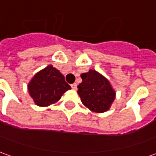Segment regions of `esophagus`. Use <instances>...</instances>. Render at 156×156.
<instances>
[{"instance_id": "obj_1", "label": "esophagus", "mask_w": 156, "mask_h": 156, "mask_svg": "<svg viewBox=\"0 0 156 156\" xmlns=\"http://www.w3.org/2000/svg\"><path fill=\"white\" fill-rule=\"evenodd\" d=\"M71 87L73 89L76 90V89H77V83H73V84H71Z\"/></svg>"}]
</instances>
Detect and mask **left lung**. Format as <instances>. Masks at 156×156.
I'll use <instances>...</instances> for the list:
<instances>
[{
    "mask_svg": "<svg viewBox=\"0 0 156 156\" xmlns=\"http://www.w3.org/2000/svg\"><path fill=\"white\" fill-rule=\"evenodd\" d=\"M78 94L83 105L92 111L103 113L108 110L115 98V92L109 82L95 70L82 73Z\"/></svg>",
    "mask_w": 156,
    "mask_h": 156,
    "instance_id": "8db88e82",
    "label": "left lung"
}]
</instances>
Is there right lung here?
I'll return each mask as SVG.
<instances>
[{
  "label": "right lung",
  "instance_id": "right-lung-1",
  "mask_svg": "<svg viewBox=\"0 0 156 156\" xmlns=\"http://www.w3.org/2000/svg\"><path fill=\"white\" fill-rule=\"evenodd\" d=\"M70 88L64 76L51 65L37 73L28 84L29 94L36 105L42 107L58 102Z\"/></svg>",
  "mask_w": 156,
  "mask_h": 156
}]
</instances>
